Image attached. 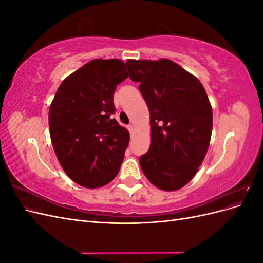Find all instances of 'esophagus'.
<instances>
[{
  "instance_id": "esophagus-1",
  "label": "esophagus",
  "mask_w": 263,
  "mask_h": 263,
  "mask_svg": "<svg viewBox=\"0 0 263 263\" xmlns=\"http://www.w3.org/2000/svg\"><path fill=\"white\" fill-rule=\"evenodd\" d=\"M127 128H128V130H129V133L132 135L133 132H134V126L133 125H128V126H127Z\"/></svg>"
}]
</instances>
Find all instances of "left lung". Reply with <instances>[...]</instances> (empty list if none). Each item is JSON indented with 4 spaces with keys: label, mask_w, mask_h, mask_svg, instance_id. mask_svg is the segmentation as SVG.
Here are the masks:
<instances>
[{
    "label": "left lung",
    "mask_w": 263,
    "mask_h": 263,
    "mask_svg": "<svg viewBox=\"0 0 263 263\" xmlns=\"http://www.w3.org/2000/svg\"><path fill=\"white\" fill-rule=\"evenodd\" d=\"M150 112L151 144L139 162L153 184L176 191L195 176L209 149L212 106L202 83L168 59L127 60Z\"/></svg>",
    "instance_id": "8db88e82"
}]
</instances>
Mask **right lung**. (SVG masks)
Wrapping results in <instances>:
<instances>
[{
  "instance_id": "add662e5",
  "label": "right lung",
  "mask_w": 263,
  "mask_h": 263,
  "mask_svg": "<svg viewBox=\"0 0 263 263\" xmlns=\"http://www.w3.org/2000/svg\"><path fill=\"white\" fill-rule=\"evenodd\" d=\"M128 77L119 59H95L62 81L49 108L51 142L79 185L107 184L121 169L129 133L113 114L116 86Z\"/></svg>"
}]
</instances>
